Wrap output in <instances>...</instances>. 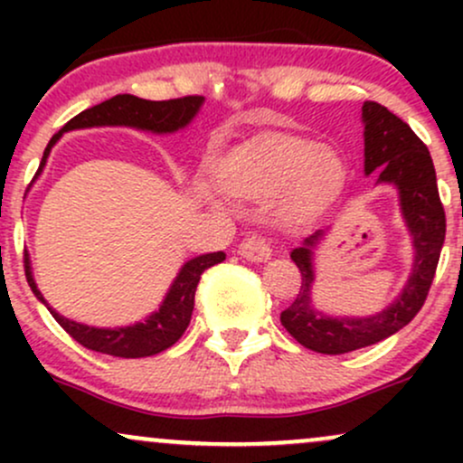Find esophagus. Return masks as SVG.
<instances>
[{"instance_id":"esophagus-1","label":"esophagus","mask_w":463,"mask_h":463,"mask_svg":"<svg viewBox=\"0 0 463 463\" xmlns=\"http://www.w3.org/2000/svg\"><path fill=\"white\" fill-rule=\"evenodd\" d=\"M239 254L248 261L261 263L272 257V248H269V241L263 235H248L239 246Z\"/></svg>"}]
</instances>
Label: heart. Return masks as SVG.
I'll return each mask as SVG.
<instances>
[{
    "label": "heart",
    "mask_w": 463,
    "mask_h": 463,
    "mask_svg": "<svg viewBox=\"0 0 463 463\" xmlns=\"http://www.w3.org/2000/svg\"><path fill=\"white\" fill-rule=\"evenodd\" d=\"M344 176V165L331 150L309 143L263 141L237 152L217 172V184L228 195L250 200L274 198L289 191L294 209H307L331 194ZM200 194L213 200L215 189L200 184Z\"/></svg>",
    "instance_id": "heart-1"
}]
</instances>
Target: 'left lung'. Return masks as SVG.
Here are the masks:
<instances>
[{
  "label": "left lung",
  "mask_w": 463,
  "mask_h": 463,
  "mask_svg": "<svg viewBox=\"0 0 463 463\" xmlns=\"http://www.w3.org/2000/svg\"><path fill=\"white\" fill-rule=\"evenodd\" d=\"M361 117L365 126L364 169L368 176L372 172L376 174V183L394 184L398 189L416 257L405 289L387 309L370 317H328L311 307V287L316 279L313 246L324 232L316 231L291 252L302 283L296 300L280 313V324L296 342L322 354H344L372 346L407 326L427 300L446 235L444 206L427 146L385 106L365 102Z\"/></svg>",
  "instance_id": "1"
}]
</instances>
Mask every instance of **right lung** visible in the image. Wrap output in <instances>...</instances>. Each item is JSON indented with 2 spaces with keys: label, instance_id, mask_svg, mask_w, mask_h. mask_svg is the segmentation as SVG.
Masks as SVG:
<instances>
[{
  "label": "right lung",
  "instance_id": "1",
  "mask_svg": "<svg viewBox=\"0 0 463 463\" xmlns=\"http://www.w3.org/2000/svg\"><path fill=\"white\" fill-rule=\"evenodd\" d=\"M202 102H204L202 95L163 99V102L141 99L128 93L115 95V98L106 99L102 104L82 110V113L73 117V119H69L61 128V132H56V135L52 137L43 152V161L39 165L36 176H39L41 169L45 167L47 156H50L54 143L62 137V132L78 128H95V126H130V128L158 132V135H163V132H176L180 128H184V126L198 115ZM224 259V252H211L191 259V261L183 265L176 280L169 287L161 309L154 311L146 322H137L132 324V326L121 328H95L62 317L61 313H56L50 305H47L43 294H41L34 279H32L28 254H25L24 263L25 279H28L30 289L34 291L36 298L43 302L52 316H54V320L61 324L78 344H82V346L89 350H95V353L113 354V357L124 359H139L163 353V350L174 346V344L183 337V333L187 331L191 322V313H194L195 289H198L202 272L213 268L217 263H222Z\"/></svg>",
  "mask_w": 463,
  "mask_h": 463
}]
</instances>
